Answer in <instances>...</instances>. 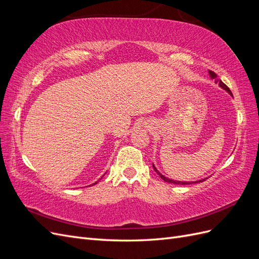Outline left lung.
Returning <instances> with one entry per match:
<instances>
[{"mask_svg": "<svg viewBox=\"0 0 259 259\" xmlns=\"http://www.w3.org/2000/svg\"><path fill=\"white\" fill-rule=\"evenodd\" d=\"M208 73H209V76H210V79H213V80H215V83H218V85L221 86V88L223 89V90H225L227 93H229L230 95L232 96V93H231V91L229 90V88L228 86H227L225 83H223V81L222 80H218L217 79V74L215 73V72H213V71H210V70H208ZM152 166H153V169L155 170V173L158 174L164 182H166V183H170V184H176V185H190V184H197V183H202V182H204V180L206 179V178H203V179H200V180H198V182H177V180H173V179H169V178H167V177H165L164 175H162L160 171L156 169V167L153 165L152 164Z\"/></svg>", "mask_w": 259, "mask_h": 259, "instance_id": "8db88e82", "label": "left lung"}]
</instances>
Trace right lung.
<instances>
[{"mask_svg": "<svg viewBox=\"0 0 259 259\" xmlns=\"http://www.w3.org/2000/svg\"><path fill=\"white\" fill-rule=\"evenodd\" d=\"M100 179H101V178H100ZM97 183H98V182H96V183H94V185H95V184H97Z\"/></svg>", "mask_w": 259, "mask_h": 259, "instance_id": "right-lung-1", "label": "right lung"}]
</instances>
